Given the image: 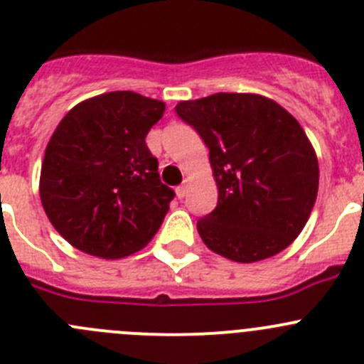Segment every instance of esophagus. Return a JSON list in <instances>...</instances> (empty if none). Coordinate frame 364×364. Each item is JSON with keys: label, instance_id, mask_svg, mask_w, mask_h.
<instances>
[{"label": "esophagus", "instance_id": "obj_1", "mask_svg": "<svg viewBox=\"0 0 364 364\" xmlns=\"http://www.w3.org/2000/svg\"><path fill=\"white\" fill-rule=\"evenodd\" d=\"M186 193H188V182H182V184H180L178 188H176V196H178V198L182 200L186 196Z\"/></svg>", "mask_w": 364, "mask_h": 364}]
</instances>
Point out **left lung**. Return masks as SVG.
Masks as SVG:
<instances>
[{"label":"left lung","instance_id":"obj_1","mask_svg":"<svg viewBox=\"0 0 364 364\" xmlns=\"http://www.w3.org/2000/svg\"><path fill=\"white\" fill-rule=\"evenodd\" d=\"M175 112L209 148L218 205L200 218L203 243L236 262L288 248L318 195V161L299 121L259 95L216 92Z\"/></svg>","mask_w":364,"mask_h":364}]
</instances>
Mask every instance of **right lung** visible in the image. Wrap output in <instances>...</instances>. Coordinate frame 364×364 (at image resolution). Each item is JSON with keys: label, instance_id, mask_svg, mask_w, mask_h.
Listing matches in <instances>:
<instances>
[{"label": "right lung", "instance_id": "obj_1", "mask_svg": "<svg viewBox=\"0 0 364 364\" xmlns=\"http://www.w3.org/2000/svg\"><path fill=\"white\" fill-rule=\"evenodd\" d=\"M164 109L114 91L78 103L58 123L41 169V202L75 248L119 259L157 234L175 191L161 182L144 139Z\"/></svg>", "mask_w": 364, "mask_h": 364}]
</instances>
